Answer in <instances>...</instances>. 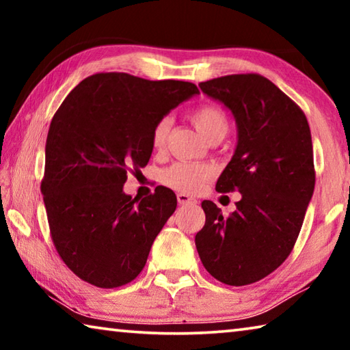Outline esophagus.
Returning <instances> with one entry per match:
<instances>
[{"label":"esophagus","instance_id":"34e87169","mask_svg":"<svg viewBox=\"0 0 350 350\" xmlns=\"http://www.w3.org/2000/svg\"><path fill=\"white\" fill-rule=\"evenodd\" d=\"M177 202H179V205H187V204L196 202V199L188 196V194H185V193H177Z\"/></svg>","mask_w":350,"mask_h":350}]
</instances>
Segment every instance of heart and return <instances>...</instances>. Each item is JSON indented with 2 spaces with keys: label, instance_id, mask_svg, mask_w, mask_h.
Listing matches in <instances>:
<instances>
[{
  "label": "heart",
  "instance_id": "obj_1",
  "mask_svg": "<svg viewBox=\"0 0 350 350\" xmlns=\"http://www.w3.org/2000/svg\"><path fill=\"white\" fill-rule=\"evenodd\" d=\"M193 125L204 137L211 142L219 137H225L228 131V117L216 105H202L189 114ZM171 129V120L163 117L152 128L151 145L154 150H162L167 144ZM215 176V170L205 163H185L177 162L171 165L162 173V182L177 191L196 193L205 182Z\"/></svg>",
  "mask_w": 350,
  "mask_h": 350
}]
</instances>
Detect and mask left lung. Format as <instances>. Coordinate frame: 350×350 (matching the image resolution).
<instances>
[{
	"mask_svg": "<svg viewBox=\"0 0 350 350\" xmlns=\"http://www.w3.org/2000/svg\"><path fill=\"white\" fill-rule=\"evenodd\" d=\"M234 116L238 145L219 176V193L239 191L228 217L204 200L196 248L206 271L228 286L262 280L287 259L315 188L310 128L304 112L259 74L200 83Z\"/></svg>",
	"mask_w": 350,
	"mask_h": 350,
	"instance_id": "obj_1",
	"label": "left lung"
}]
</instances>
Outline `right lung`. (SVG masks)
<instances>
[{"label":"right lung","mask_w":350,"mask_h":350,"mask_svg":"<svg viewBox=\"0 0 350 350\" xmlns=\"http://www.w3.org/2000/svg\"><path fill=\"white\" fill-rule=\"evenodd\" d=\"M194 94L189 81L102 72L80 81L52 117L41 193L51 238L80 280L114 288L144 270L177 199L165 187L133 199L123 183L150 161L154 125Z\"/></svg>","instance_id":"1"}]
</instances>
